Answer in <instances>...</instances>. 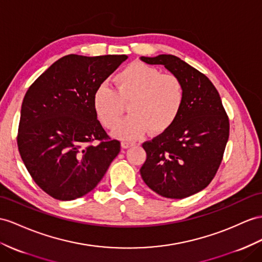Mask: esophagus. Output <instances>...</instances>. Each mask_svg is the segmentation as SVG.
I'll return each instance as SVG.
<instances>
[{
    "mask_svg": "<svg viewBox=\"0 0 262 262\" xmlns=\"http://www.w3.org/2000/svg\"><path fill=\"white\" fill-rule=\"evenodd\" d=\"M135 145V143L134 142H128V140H124V142H122V148L126 149V148H129V147Z\"/></svg>",
    "mask_w": 262,
    "mask_h": 262,
    "instance_id": "obj_1",
    "label": "esophagus"
}]
</instances>
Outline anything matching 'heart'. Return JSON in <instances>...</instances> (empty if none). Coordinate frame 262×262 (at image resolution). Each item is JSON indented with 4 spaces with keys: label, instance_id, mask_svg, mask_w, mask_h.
<instances>
[{
    "label": "heart",
    "instance_id": "b5f03b06",
    "mask_svg": "<svg viewBox=\"0 0 262 262\" xmlns=\"http://www.w3.org/2000/svg\"><path fill=\"white\" fill-rule=\"evenodd\" d=\"M116 90L100 85L94 93L93 106L98 119L114 128L123 111V102H130L131 116L113 132L122 139L140 137L149 129L157 135L176 122L185 102V87L177 75L162 74L156 67L140 62L127 65L114 77Z\"/></svg>",
    "mask_w": 262,
    "mask_h": 262
}]
</instances>
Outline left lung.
<instances>
[{
    "mask_svg": "<svg viewBox=\"0 0 262 262\" xmlns=\"http://www.w3.org/2000/svg\"><path fill=\"white\" fill-rule=\"evenodd\" d=\"M164 65L185 87L183 110L171 127L143 144L145 184L158 195L183 199L205 189L216 175L229 138V119L209 78L175 55L140 57Z\"/></svg>",
    "mask_w": 262,
    "mask_h": 262,
    "instance_id": "1",
    "label": "left lung"
}]
</instances>
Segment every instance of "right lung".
<instances>
[{"mask_svg": "<svg viewBox=\"0 0 262 262\" xmlns=\"http://www.w3.org/2000/svg\"><path fill=\"white\" fill-rule=\"evenodd\" d=\"M126 59L66 55L26 92L18 151L33 180L51 197L67 201L89 193L120 151V143L111 139L98 122L93 96Z\"/></svg>", "mask_w": 262, "mask_h": 262, "instance_id": "obj_1", "label": "right lung"}]
</instances>
